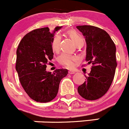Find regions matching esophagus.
Returning <instances> with one entry per match:
<instances>
[{
  "label": "esophagus",
  "mask_w": 129,
  "mask_h": 129,
  "mask_svg": "<svg viewBox=\"0 0 129 129\" xmlns=\"http://www.w3.org/2000/svg\"><path fill=\"white\" fill-rule=\"evenodd\" d=\"M75 73V72H73V71H68V74L70 75H73Z\"/></svg>",
  "instance_id": "1"
}]
</instances>
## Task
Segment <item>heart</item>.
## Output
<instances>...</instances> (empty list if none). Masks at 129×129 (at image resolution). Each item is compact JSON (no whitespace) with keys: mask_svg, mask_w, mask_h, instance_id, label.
Returning a JSON list of instances; mask_svg holds the SVG:
<instances>
[{"mask_svg":"<svg viewBox=\"0 0 129 129\" xmlns=\"http://www.w3.org/2000/svg\"><path fill=\"white\" fill-rule=\"evenodd\" d=\"M68 35L72 39L75 44H77L79 42L82 41L83 39L80 35L75 30H70L68 31ZM60 42L61 37L59 35H56L54 37L52 42V49L54 52H57L60 49ZM78 58L77 56L73 55L68 54H62L59 57V62L61 65L64 66L68 68H72L74 67L75 62H77Z\"/></svg>","mask_w":129,"mask_h":129,"instance_id":"b5f03b06","label":"heart"}]
</instances>
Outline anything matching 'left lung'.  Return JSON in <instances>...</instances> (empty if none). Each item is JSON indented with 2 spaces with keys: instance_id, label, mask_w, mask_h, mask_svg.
<instances>
[{
  "instance_id": "left-lung-1",
  "label": "left lung",
  "mask_w": 129,
  "mask_h": 129,
  "mask_svg": "<svg viewBox=\"0 0 129 129\" xmlns=\"http://www.w3.org/2000/svg\"><path fill=\"white\" fill-rule=\"evenodd\" d=\"M87 43L86 61L91 71L78 92L84 99L94 101L103 96L111 86L117 62L116 46L105 30L90 25L77 26ZM85 66V65H83Z\"/></svg>"
}]
</instances>
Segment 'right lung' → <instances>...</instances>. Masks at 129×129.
I'll list each match as a JSON object with an SVG mask.
<instances>
[{
    "label": "right lung",
    "instance_id": "obj_1",
    "mask_svg": "<svg viewBox=\"0 0 129 129\" xmlns=\"http://www.w3.org/2000/svg\"><path fill=\"white\" fill-rule=\"evenodd\" d=\"M48 27L35 29L26 34L16 51V70L23 89L33 100L50 102L56 97L61 80L68 74L67 69L46 72L47 64L53 58L52 42L55 32Z\"/></svg>",
    "mask_w": 129,
    "mask_h": 129
}]
</instances>
